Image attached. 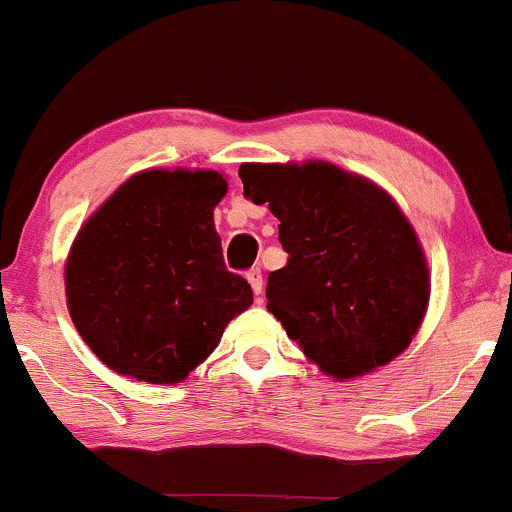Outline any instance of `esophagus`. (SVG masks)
Returning a JSON list of instances; mask_svg holds the SVG:
<instances>
[{
	"mask_svg": "<svg viewBox=\"0 0 512 512\" xmlns=\"http://www.w3.org/2000/svg\"><path fill=\"white\" fill-rule=\"evenodd\" d=\"M245 277H247V282H250L252 291H255L257 299H260V296H262V269L260 267H252L250 272L245 274Z\"/></svg>",
	"mask_w": 512,
	"mask_h": 512,
	"instance_id": "1",
	"label": "esophagus"
}]
</instances>
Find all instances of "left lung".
I'll return each instance as SVG.
<instances>
[{"instance_id": "8db88e82", "label": "left lung", "mask_w": 512, "mask_h": 512, "mask_svg": "<svg viewBox=\"0 0 512 512\" xmlns=\"http://www.w3.org/2000/svg\"><path fill=\"white\" fill-rule=\"evenodd\" d=\"M238 174L279 218L289 262L269 274L267 308L286 335L335 381L393 362L430 301L428 257L396 199L325 160L243 162Z\"/></svg>"}]
</instances>
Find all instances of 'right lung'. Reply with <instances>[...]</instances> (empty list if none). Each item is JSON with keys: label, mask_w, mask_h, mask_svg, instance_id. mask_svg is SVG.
Listing matches in <instances>:
<instances>
[{"label": "right lung", "mask_w": 512, "mask_h": 512, "mask_svg": "<svg viewBox=\"0 0 512 512\" xmlns=\"http://www.w3.org/2000/svg\"><path fill=\"white\" fill-rule=\"evenodd\" d=\"M228 192L216 170H143L116 189L72 240L67 311L111 372L179 384L252 306L223 265L213 209Z\"/></svg>", "instance_id": "1"}]
</instances>
